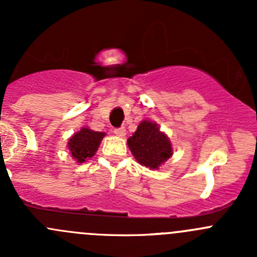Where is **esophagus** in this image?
Masks as SVG:
<instances>
[{
	"label": "esophagus",
	"instance_id": "34e87169",
	"mask_svg": "<svg viewBox=\"0 0 257 257\" xmlns=\"http://www.w3.org/2000/svg\"><path fill=\"white\" fill-rule=\"evenodd\" d=\"M125 128H123V126H121V128H116V129H114V134H115L116 137H120V138H123V137H125Z\"/></svg>",
	"mask_w": 257,
	"mask_h": 257
}]
</instances>
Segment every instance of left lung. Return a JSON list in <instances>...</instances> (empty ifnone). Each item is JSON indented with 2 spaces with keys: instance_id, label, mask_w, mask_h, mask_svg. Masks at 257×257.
I'll return each instance as SVG.
<instances>
[{
  "instance_id": "left-lung-1",
  "label": "left lung",
  "mask_w": 257,
  "mask_h": 257,
  "mask_svg": "<svg viewBox=\"0 0 257 257\" xmlns=\"http://www.w3.org/2000/svg\"><path fill=\"white\" fill-rule=\"evenodd\" d=\"M126 143L137 162L152 170L159 169L160 165L173 155V145L169 137L160 131V126L155 121L148 119L139 123L137 131L129 137Z\"/></svg>"
}]
</instances>
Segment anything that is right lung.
<instances>
[{
  "label": "right lung",
  "mask_w": 257,
  "mask_h": 257,
  "mask_svg": "<svg viewBox=\"0 0 257 257\" xmlns=\"http://www.w3.org/2000/svg\"><path fill=\"white\" fill-rule=\"evenodd\" d=\"M104 137V132H94L88 126H82L80 131L74 133L67 143L72 159L82 164L94 157Z\"/></svg>",
  "instance_id": "right-lung-1"
}]
</instances>
